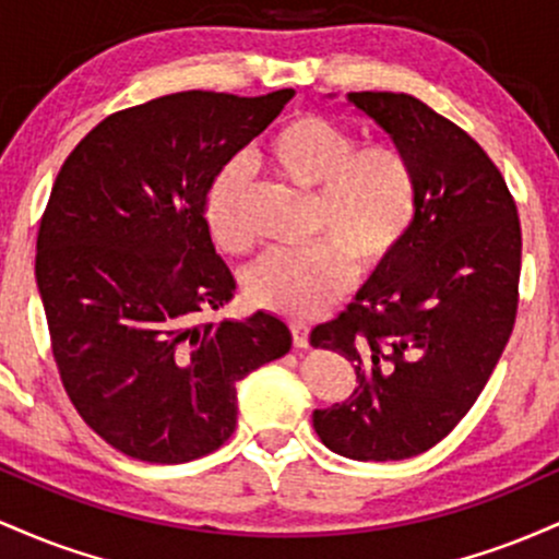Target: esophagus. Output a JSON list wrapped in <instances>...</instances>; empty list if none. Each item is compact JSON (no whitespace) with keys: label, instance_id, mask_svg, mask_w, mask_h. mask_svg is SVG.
<instances>
[{"label":"esophagus","instance_id":"1","mask_svg":"<svg viewBox=\"0 0 559 559\" xmlns=\"http://www.w3.org/2000/svg\"><path fill=\"white\" fill-rule=\"evenodd\" d=\"M288 329H292L294 346H297V349H307V346H310V325H307L305 320L294 318L292 323H288Z\"/></svg>","mask_w":559,"mask_h":559}]
</instances>
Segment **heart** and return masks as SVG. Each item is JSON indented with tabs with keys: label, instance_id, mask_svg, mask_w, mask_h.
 <instances>
[{
	"label": "heart",
	"instance_id": "1",
	"mask_svg": "<svg viewBox=\"0 0 559 559\" xmlns=\"http://www.w3.org/2000/svg\"><path fill=\"white\" fill-rule=\"evenodd\" d=\"M267 168L284 181L316 191L310 234L316 243L278 249L247 275L249 297L267 310L310 316L349 288L355 259L378 271L394 258L420 215V173L396 141H365L329 115L301 112L267 136ZM249 176L241 163L215 173L204 202L210 236L230 254L258 243L247 213Z\"/></svg>",
	"mask_w": 559,
	"mask_h": 559
}]
</instances>
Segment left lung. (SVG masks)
Returning a JSON list of instances; mask_svg holds the SVG:
<instances>
[{"label": "left lung", "instance_id": "1", "mask_svg": "<svg viewBox=\"0 0 559 559\" xmlns=\"http://www.w3.org/2000/svg\"><path fill=\"white\" fill-rule=\"evenodd\" d=\"M420 173V215L381 273L316 349L355 365L349 402L316 409L325 447L352 460H407L454 431L489 381L518 316L521 217L504 176L460 126L409 94L352 92Z\"/></svg>", "mask_w": 559, "mask_h": 559}]
</instances>
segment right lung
Instances as JSON below:
<instances>
[{
  "label": "right lung",
  "instance_id": "right-lung-1",
  "mask_svg": "<svg viewBox=\"0 0 559 559\" xmlns=\"http://www.w3.org/2000/svg\"><path fill=\"white\" fill-rule=\"evenodd\" d=\"M292 96H157L107 115L57 173L36 239L52 357L83 423L128 457L215 452L236 383L292 349L267 312L199 320L236 292L204 221L210 183Z\"/></svg>",
  "mask_w": 559,
  "mask_h": 559
}]
</instances>
